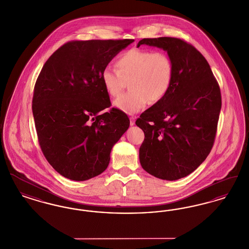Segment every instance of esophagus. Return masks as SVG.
I'll list each match as a JSON object with an SVG mask.
<instances>
[{
    "instance_id": "esophagus-1",
    "label": "esophagus",
    "mask_w": 249,
    "mask_h": 249,
    "mask_svg": "<svg viewBox=\"0 0 249 249\" xmlns=\"http://www.w3.org/2000/svg\"><path fill=\"white\" fill-rule=\"evenodd\" d=\"M130 124L131 126H133V125L135 124V118H134V117H130Z\"/></svg>"
}]
</instances>
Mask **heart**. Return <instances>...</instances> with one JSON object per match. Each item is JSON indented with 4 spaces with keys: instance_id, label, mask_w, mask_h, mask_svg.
I'll return each mask as SVG.
<instances>
[{
    "instance_id": "obj_1",
    "label": "heart",
    "mask_w": 249,
    "mask_h": 249,
    "mask_svg": "<svg viewBox=\"0 0 249 249\" xmlns=\"http://www.w3.org/2000/svg\"><path fill=\"white\" fill-rule=\"evenodd\" d=\"M116 69L102 71V82L107 93L117 97L129 82L130 91L120 95L114 106L127 114H135L148 102H160L169 92L175 74L174 61L164 51L130 48L116 59Z\"/></svg>"
}]
</instances>
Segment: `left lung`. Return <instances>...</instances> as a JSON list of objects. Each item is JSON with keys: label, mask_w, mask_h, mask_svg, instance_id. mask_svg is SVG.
I'll use <instances>...</instances> for the list:
<instances>
[{"label": "left lung", "mask_w": 249, "mask_h": 249, "mask_svg": "<svg viewBox=\"0 0 249 249\" xmlns=\"http://www.w3.org/2000/svg\"><path fill=\"white\" fill-rule=\"evenodd\" d=\"M166 50L175 74L165 97L136 120L144 133L139 149L142 169L155 178L178 180L189 176L213 147L221 109L220 88L209 63L191 44L175 37L143 38Z\"/></svg>", "instance_id": "1"}]
</instances>
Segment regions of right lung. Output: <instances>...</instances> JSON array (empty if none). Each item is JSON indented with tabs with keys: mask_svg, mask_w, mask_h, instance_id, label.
<instances>
[{
	"mask_svg": "<svg viewBox=\"0 0 249 249\" xmlns=\"http://www.w3.org/2000/svg\"><path fill=\"white\" fill-rule=\"evenodd\" d=\"M134 40L70 41L46 61L36 80L33 114L41 150L64 178L101 175L130 119L111 107L102 71Z\"/></svg>",
	"mask_w": 249,
	"mask_h": 249,
	"instance_id": "1",
	"label": "right lung"
}]
</instances>
